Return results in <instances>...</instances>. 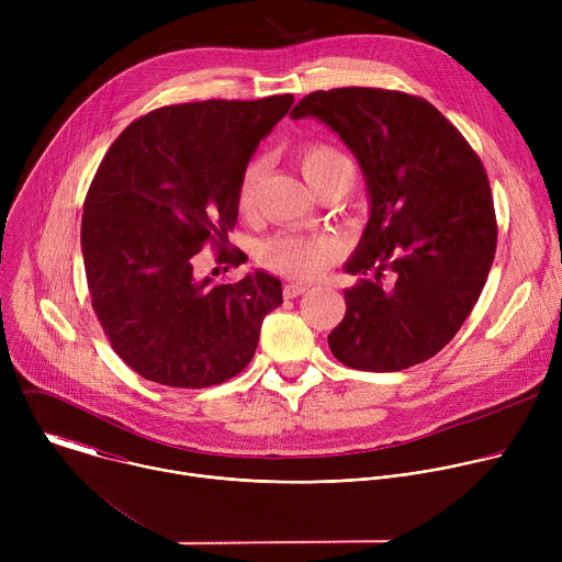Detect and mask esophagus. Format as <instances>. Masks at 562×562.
Returning a JSON list of instances; mask_svg holds the SVG:
<instances>
[{"instance_id":"34e87169","label":"esophagus","mask_w":562,"mask_h":562,"mask_svg":"<svg viewBox=\"0 0 562 562\" xmlns=\"http://www.w3.org/2000/svg\"><path fill=\"white\" fill-rule=\"evenodd\" d=\"M306 291V284H302V282H289V284H284V297L286 300H293V297H297V295H302Z\"/></svg>"}]
</instances>
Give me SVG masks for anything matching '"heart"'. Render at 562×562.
<instances>
[{"mask_svg":"<svg viewBox=\"0 0 562 562\" xmlns=\"http://www.w3.org/2000/svg\"><path fill=\"white\" fill-rule=\"evenodd\" d=\"M295 162L300 167L306 184L317 193L327 184L342 182L347 189L353 180L351 159L329 146V144H308L297 150ZM267 173L265 159H254L245 169L243 180L237 187V209L239 213L251 215L258 204V191ZM340 245L329 235H300V233H282L271 237L262 247V262L289 278L313 280L323 276L338 258Z\"/></svg>","mask_w":562,"mask_h":562,"instance_id":"obj_1","label":"heart"}]
</instances>
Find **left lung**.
<instances>
[{
  "mask_svg": "<svg viewBox=\"0 0 562 562\" xmlns=\"http://www.w3.org/2000/svg\"><path fill=\"white\" fill-rule=\"evenodd\" d=\"M315 117L353 153L369 220L345 271L347 313L331 353L360 371H400L436 356L462 327L496 256L487 173L458 128L427 100L382 89L302 98L291 120ZM386 272L389 288L381 286Z\"/></svg>",
  "mask_w": 562,
  "mask_h": 562,
  "instance_id": "left-lung-1",
  "label": "left lung"
}]
</instances>
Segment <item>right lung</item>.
Returning <instances> with one entry per match:
<instances>
[{
	"label": "right lung",
	"mask_w": 562,
	"mask_h": 562,
	"mask_svg": "<svg viewBox=\"0 0 562 562\" xmlns=\"http://www.w3.org/2000/svg\"><path fill=\"white\" fill-rule=\"evenodd\" d=\"M291 104L271 95L165 106L104 155L85 202V269L104 334L142 378L202 389L251 362L282 282L256 269L217 284L195 278L193 262L206 239L228 245L239 180Z\"/></svg>",
	"instance_id": "add662e5"
}]
</instances>
